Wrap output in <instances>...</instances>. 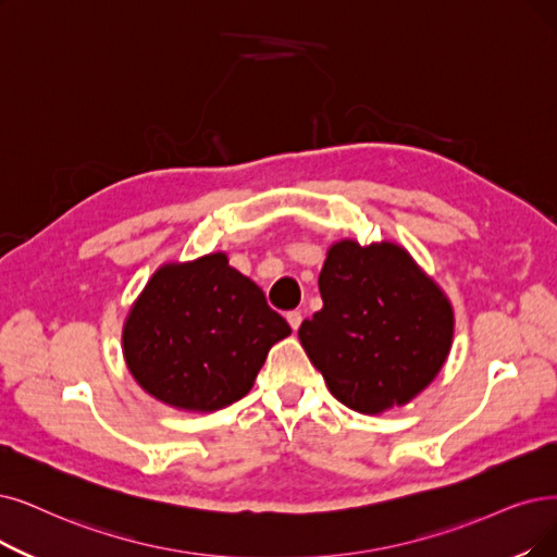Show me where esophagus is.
<instances>
[{
  "label": "esophagus",
  "instance_id": "34e87169",
  "mask_svg": "<svg viewBox=\"0 0 557 557\" xmlns=\"http://www.w3.org/2000/svg\"><path fill=\"white\" fill-rule=\"evenodd\" d=\"M287 318V322H290V326H293V331H297L299 329V324H301V310H290V313L285 315Z\"/></svg>",
  "mask_w": 557,
  "mask_h": 557
}]
</instances>
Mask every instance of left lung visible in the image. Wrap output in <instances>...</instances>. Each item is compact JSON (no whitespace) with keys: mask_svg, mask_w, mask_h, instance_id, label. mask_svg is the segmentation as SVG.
Segmentation results:
<instances>
[{"mask_svg":"<svg viewBox=\"0 0 557 557\" xmlns=\"http://www.w3.org/2000/svg\"><path fill=\"white\" fill-rule=\"evenodd\" d=\"M322 308L299 341L331 391L359 413L407 405L453 343V308L397 244H333L320 272Z\"/></svg>","mask_w":557,"mask_h":557,"instance_id":"obj_1","label":"left lung"}]
</instances>
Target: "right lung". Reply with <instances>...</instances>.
Returning <instances> with one entry per match:
<instances>
[{"label": "right lung", "instance_id": "1", "mask_svg": "<svg viewBox=\"0 0 557 557\" xmlns=\"http://www.w3.org/2000/svg\"><path fill=\"white\" fill-rule=\"evenodd\" d=\"M287 324L260 287L210 253L164 264L132 306L123 331L125 361L160 403L214 411L247 395L267 351Z\"/></svg>", "mask_w": 557, "mask_h": 557}]
</instances>
